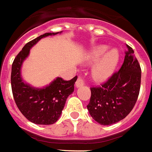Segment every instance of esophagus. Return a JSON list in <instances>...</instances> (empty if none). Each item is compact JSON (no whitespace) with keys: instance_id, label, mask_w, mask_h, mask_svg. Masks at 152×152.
<instances>
[{"instance_id":"esophagus-1","label":"esophagus","mask_w":152,"mask_h":152,"mask_svg":"<svg viewBox=\"0 0 152 152\" xmlns=\"http://www.w3.org/2000/svg\"><path fill=\"white\" fill-rule=\"evenodd\" d=\"M84 79L82 78L81 76H79L78 79H77V80L76 82V87H80L82 85H84Z\"/></svg>"}]
</instances>
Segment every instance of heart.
Returning a JSON list of instances; mask_svg holds the SVG:
<instances>
[{
    "instance_id": "heart-1",
    "label": "heart",
    "mask_w": 152,
    "mask_h": 152,
    "mask_svg": "<svg viewBox=\"0 0 152 152\" xmlns=\"http://www.w3.org/2000/svg\"><path fill=\"white\" fill-rule=\"evenodd\" d=\"M107 46L99 45L93 48L88 55L89 63H96L98 61L93 69V75L95 78L99 80H104L108 78L119 62L120 56L118 51L112 49L107 53Z\"/></svg>"
}]
</instances>
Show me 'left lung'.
Masks as SVG:
<instances>
[{
    "label": "left lung",
    "instance_id": "1",
    "mask_svg": "<svg viewBox=\"0 0 152 152\" xmlns=\"http://www.w3.org/2000/svg\"><path fill=\"white\" fill-rule=\"evenodd\" d=\"M124 61L100 86L91 87L87 107L91 116L102 125L119 122L129 114L137 101L141 84V68L134 51L126 45Z\"/></svg>",
    "mask_w": 152,
    "mask_h": 152
}]
</instances>
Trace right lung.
Wrapping results in <instances>:
<instances>
[{
  "label": "right lung",
  "instance_id": "obj_1",
  "mask_svg": "<svg viewBox=\"0 0 152 152\" xmlns=\"http://www.w3.org/2000/svg\"><path fill=\"white\" fill-rule=\"evenodd\" d=\"M57 32H48L28 42L12 62L11 86L15 103L18 109L27 120L36 124H53L61 116L66 99L74 91V84L77 76L64 80L58 77L44 88H33L25 84L20 77V67L29 53L30 48L41 38L56 35Z\"/></svg>",
  "mask_w": 152,
  "mask_h": 152
}]
</instances>
